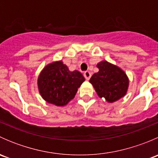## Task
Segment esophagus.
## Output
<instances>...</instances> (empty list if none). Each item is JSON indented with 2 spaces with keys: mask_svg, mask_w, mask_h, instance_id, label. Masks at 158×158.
Here are the masks:
<instances>
[{
  "mask_svg": "<svg viewBox=\"0 0 158 158\" xmlns=\"http://www.w3.org/2000/svg\"><path fill=\"white\" fill-rule=\"evenodd\" d=\"M84 76H85L86 80H89L91 77V73L89 71H85V73H84Z\"/></svg>",
  "mask_w": 158,
  "mask_h": 158,
  "instance_id": "esophagus-1",
  "label": "esophagus"
}]
</instances>
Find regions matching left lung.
I'll list each match as a JSON object with an SVG mask.
<instances>
[{
	"mask_svg": "<svg viewBox=\"0 0 158 158\" xmlns=\"http://www.w3.org/2000/svg\"><path fill=\"white\" fill-rule=\"evenodd\" d=\"M96 66L98 72L92 75L89 82L93 85L98 97L112 103L125 96L129 85L126 73L106 60L98 63Z\"/></svg>",
	"mask_w": 158,
	"mask_h": 158,
	"instance_id": "1",
	"label": "left lung"
}]
</instances>
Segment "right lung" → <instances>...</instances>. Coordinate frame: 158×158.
<instances>
[{"label": "right lung", "mask_w": 158, "mask_h": 158, "mask_svg": "<svg viewBox=\"0 0 158 158\" xmlns=\"http://www.w3.org/2000/svg\"><path fill=\"white\" fill-rule=\"evenodd\" d=\"M85 78L77 70L69 71L62 61L47 65L37 79L39 92L49 104L64 106L73 99Z\"/></svg>", "instance_id": "right-lung-1"}]
</instances>
